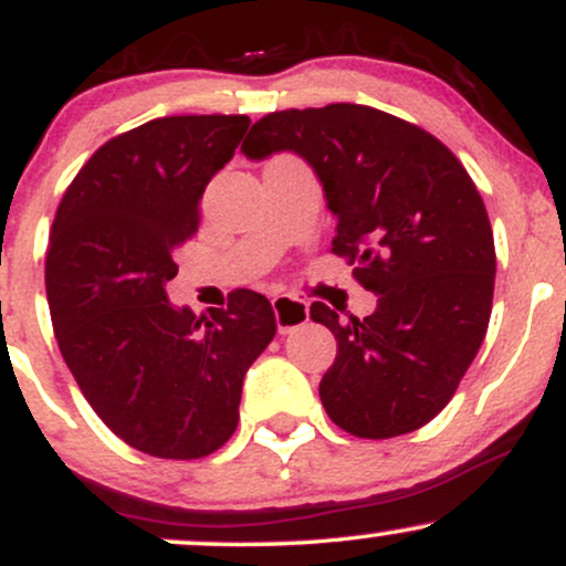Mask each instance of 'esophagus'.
<instances>
[{"instance_id":"1","label":"esophagus","mask_w":566,"mask_h":566,"mask_svg":"<svg viewBox=\"0 0 566 566\" xmlns=\"http://www.w3.org/2000/svg\"><path fill=\"white\" fill-rule=\"evenodd\" d=\"M271 305H274L279 333H290V329L303 327V324L308 322V303L297 301V297L276 295L274 301H271Z\"/></svg>"}]
</instances>
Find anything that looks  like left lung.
Wrapping results in <instances>:
<instances>
[{
    "label": "left lung",
    "instance_id": "obj_1",
    "mask_svg": "<svg viewBox=\"0 0 566 566\" xmlns=\"http://www.w3.org/2000/svg\"><path fill=\"white\" fill-rule=\"evenodd\" d=\"M242 151L314 167L337 218L329 250L378 295L350 322L311 305L337 340L319 382L333 423L359 439L418 431L458 391L492 314L495 239L471 175L423 127L359 103L265 114Z\"/></svg>",
    "mask_w": 566,
    "mask_h": 566
}]
</instances>
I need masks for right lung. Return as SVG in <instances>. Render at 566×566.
<instances>
[{"label": "right lung", "instance_id": "right-lung-1", "mask_svg": "<svg viewBox=\"0 0 566 566\" xmlns=\"http://www.w3.org/2000/svg\"><path fill=\"white\" fill-rule=\"evenodd\" d=\"M244 114L161 116L106 140L57 205L44 284L63 359L122 441L165 460L212 454L239 423L242 380L276 335L269 297L233 290L210 319L175 308V250Z\"/></svg>", "mask_w": 566, "mask_h": 566}]
</instances>
